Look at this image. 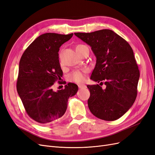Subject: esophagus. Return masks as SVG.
<instances>
[{"mask_svg": "<svg viewBox=\"0 0 155 155\" xmlns=\"http://www.w3.org/2000/svg\"><path fill=\"white\" fill-rule=\"evenodd\" d=\"M78 86L79 89H86L87 87L85 84H79Z\"/></svg>", "mask_w": 155, "mask_h": 155, "instance_id": "esophagus-1", "label": "esophagus"}]
</instances>
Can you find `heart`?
<instances>
[{"label":"heart","instance_id":"obj_1","mask_svg":"<svg viewBox=\"0 0 155 155\" xmlns=\"http://www.w3.org/2000/svg\"><path fill=\"white\" fill-rule=\"evenodd\" d=\"M85 46L84 45H77L76 47V49L81 48ZM87 73V70H75L73 71L69 76V81L77 82V83H81L84 82L86 79V73Z\"/></svg>","mask_w":155,"mask_h":155}]
</instances>
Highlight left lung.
<instances>
[{"label": "left lung", "mask_w": 155, "mask_h": 155, "mask_svg": "<svg viewBox=\"0 0 155 155\" xmlns=\"http://www.w3.org/2000/svg\"><path fill=\"white\" fill-rule=\"evenodd\" d=\"M74 34L90 46L96 57L91 79L106 86L87 85L89 110L100 119L116 120L131 107L137 95L140 71L133 49L110 29Z\"/></svg>", "instance_id": "8db88e82"}]
</instances>
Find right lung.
I'll list each match as a JSON object with an SVG mask.
<instances>
[{"mask_svg":"<svg viewBox=\"0 0 155 155\" xmlns=\"http://www.w3.org/2000/svg\"><path fill=\"white\" fill-rule=\"evenodd\" d=\"M73 35L42 34L29 45L20 60L17 90L27 114L41 124L61 120L67 109L69 98L78 91L77 85L73 83H68L57 91L52 89L63 74L59 48Z\"/></svg>","mask_w":155,"mask_h":155,"instance_id":"add662e5","label":"right lung"}]
</instances>
